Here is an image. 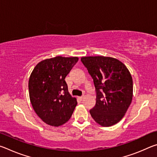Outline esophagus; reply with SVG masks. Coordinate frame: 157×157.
I'll use <instances>...</instances> for the list:
<instances>
[{"instance_id":"obj_1","label":"esophagus","mask_w":157,"mask_h":157,"mask_svg":"<svg viewBox=\"0 0 157 157\" xmlns=\"http://www.w3.org/2000/svg\"><path fill=\"white\" fill-rule=\"evenodd\" d=\"M84 98V96H81V97H79V99L80 100H82Z\"/></svg>"}]
</instances>
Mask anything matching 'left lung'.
Returning a JSON list of instances; mask_svg holds the SVG:
<instances>
[{"mask_svg":"<svg viewBox=\"0 0 157 157\" xmlns=\"http://www.w3.org/2000/svg\"><path fill=\"white\" fill-rule=\"evenodd\" d=\"M81 62L94 79L96 103L90 110L94 121L103 127L118 123L132 102V78L126 66L115 58L83 57Z\"/></svg>","mask_w":157,"mask_h":157,"instance_id":"obj_1","label":"left lung"}]
</instances>
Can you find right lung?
<instances>
[{
  "mask_svg": "<svg viewBox=\"0 0 157 157\" xmlns=\"http://www.w3.org/2000/svg\"><path fill=\"white\" fill-rule=\"evenodd\" d=\"M78 57H55L39 62L32 72L28 89L34 111L44 123L58 127L66 123L78 102L68 93L66 77Z\"/></svg>",
  "mask_w": 157,
  "mask_h": 157,
  "instance_id": "right-lung-1",
  "label": "right lung"
}]
</instances>
